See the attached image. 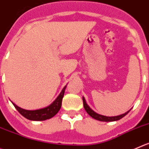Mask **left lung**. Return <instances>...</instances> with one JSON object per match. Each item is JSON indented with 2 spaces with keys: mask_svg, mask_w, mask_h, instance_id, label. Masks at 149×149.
Segmentation results:
<instances>
[{
  "mask_svg": "<svg viewBox=\"0 0 149 149\" xmlns=\"http://www.w3.org/2000/svg\"><path fill=\"white\" fill-rule=\"evenodd\" d=\"M83 106H84V108L86 110V111L87 112L88 114L90 116H91L92 118H94L96 120H98V121H106V122H109V121H118V120H120L121 118H122L123 117L126 116L129 112L130 111V109L129 111L126 112L124 114L119 115V116H102V115H100L97 113L96 112L93 111L88 105L86 103V100H85L84 97H83Z\"/></svg>",
  "mask_w": 149,
  "mask_h": 149,
  "instance_id": "8db88e82",
  "label": "left lung"
}]
</instances>
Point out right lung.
Segmentation results:
<instances>
[{
  "label": "right lung",
  "instance_id": "1",
  "mask_svg": "<svg viewBox=\"0 0 149 149\" xmlns=\"http://www.w3.org/2000/svg\"><path fill=\"white\" fill-rule=\"evenodd\" d=\"M66 87V86H64V88L62 89L61 92L59 93L57 98L54 100L52 104H50L47 107H44V108L35 110H28L18 107L15 103L12 102V104L17 110V111L27 119L31 120V121H45V120L49 119L54 116H56L58 112L60 110Z\"/></svg>",
  "mask_w": 149,
  "mask_h": 149
}]
</instances>
